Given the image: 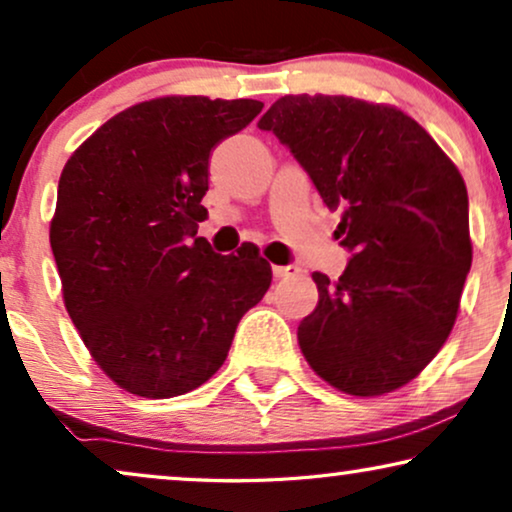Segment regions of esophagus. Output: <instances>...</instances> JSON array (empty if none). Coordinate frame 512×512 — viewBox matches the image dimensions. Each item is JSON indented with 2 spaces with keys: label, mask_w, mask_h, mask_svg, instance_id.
Segmentation results:
<instances>
[{
  "label": "esophagus",
  "mask_w": 512,
  "mask_h": 512,
  "mask_svg": "<svg viewBox=\"0 0 512 512\" xmlns=\"http://www.w3.org/2000/svg\"><path fill=\"white\" fill-rule=\"evenodd\" d=\"M272 275H275L277 279L293 277V275H298V268L296 265H272Z\"/></svg>",
  "instance_id": "obj_1"
}]
</instances>
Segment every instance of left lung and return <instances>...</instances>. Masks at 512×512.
I'll list each match as a JSON object with an SVG mask.
<instances>
[{
  "mask_svg": "<svg viewBox=\"0 0 512 512\" xmlns=\"http://www.w3.org/2000/svg\"><path fill=\"white\" fill-rule=\"evenodd\" d=\"M352 251L298 326L300 352L331 387L382 396L422 373L457 321L473 261L457 165L415 118L347 95H284L265 111Z\"/></svg>",
  "mask_w": 512,
  "mask_h": 512,
  "instance_id": "obj_1",
  "label": "left lung"
}]
</instances>
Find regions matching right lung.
I'll use <instances>...</instances> for the list:
<instances>
[{"label": "right lung", "instance_id": "1", "mask_svg": "<svg viewBox=\"0 0 512 512\" xmlns=\"http://www.w3.org/2000/svg\"><path fill=\"white\" fill-rule=\"evenodd\" d=\"M261 109L156 97L109 118L65 163L51 219L62 300L93 361L130 394L172 398L205 384L270 289L256 247L221 256L195 237L209 153Z\"/></svg>", "mask_w": 512, "mask_h": 512}]
</instances>
